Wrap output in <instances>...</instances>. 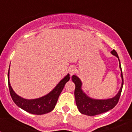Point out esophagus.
I'll return each mask as SVG.
<instances>
[{
	"mask_svg": "<svg viewBox=\"0 0 132 132\" xmlns=\"http://www.w3.org/2000/svg\"><path fill=\"white\" fill-rule=\"evenodd\" d=\"M77 70H76V68L75 67H71V68H69V74L70 75H74L75 73H76Z\"/></svg>",
	"mask_w": 132,
	"mask_h": 132,
	"instance_id": "obj_1",
	"label": "esophagus"
}]
</instances>
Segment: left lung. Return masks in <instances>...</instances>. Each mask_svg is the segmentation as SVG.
I'll return each mask as SVG.
<instances>
[{"label": "left lung", "instance_id": "8db88e82", "mask_svg": "<svg viewBox=\"0 0 132 132\" xmlns=\"http://www.w3.org/2000/svg\"><path fill=\"white\" fill-rule=\"evenodd\" d=\"M111 53L112 54L118 58L120 68L121 70V77H122V80L120 89L114 97L112 98L104 99V100H98V99H93L88 97L87 94L82 91V88H81L82 82H81L80 79L76 75L72 76V80L75 85V102H76L77 106L81 114H85L87 116H95L98 114H102L104 112H108L110 110L112 109L118 102L119 99L120 97L121 93H122V87H123V75H122L120 61L119 59L117 52L114 50H113Z\"/></svg>", "mask_w": 132, "mask_h": 132}]
</instances>
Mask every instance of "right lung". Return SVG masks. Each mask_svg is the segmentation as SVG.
Instances as JSON below:
<instances>
[{"mask_svg":"<svg viewBox=\"0 0 132 132\" xmlns=\"http://www.w3.org/2000/svg\"><path fill=\"white\" fill-rule=\"evenodd\" d=\"M69 75H67L53 88V90L46 94L45 96L39 98L28 100V99L23 98L15 93L10 86V80H9V70L8 73L9 88L12 101L14 102L16 105L25 111L30 114H37V115L47 114L54 109L56 103L57 102L58 98L63 89L65 83L69 81Z\"/></svg>","mask_w":132,"mask_h":132,"instance_id":"obj_1","label":"right lung"}]
</instances>
